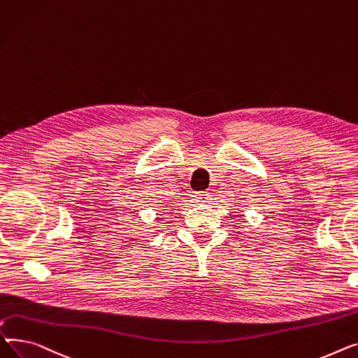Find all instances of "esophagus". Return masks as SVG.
Masks as SVG:
<instances>
[{
	"mask_svg": "<svg viewBox=\"0 0 358 358\" xmlns=\"http://www.w3.org/2000/svg\"><path fill=\"white\" fill-rule=\"evenodd\" d=\"M195 199L199 202V203H208L209 199H211V195H209L208 192H199L195 195Z\"/></svg>",
	"mask_w": 358,
	"mask_h": 358,
	"instance_id": "obj_1",
	"label": "esophagus"
}]
</instances>
